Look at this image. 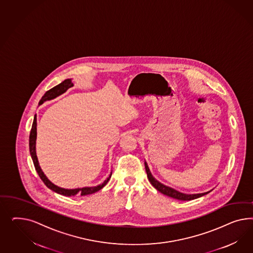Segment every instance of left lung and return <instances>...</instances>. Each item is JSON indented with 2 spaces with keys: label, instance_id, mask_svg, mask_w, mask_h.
Here are the masks:
<instances>
[{
  "label": "left lung",
  "instance_id": "obj_1",
  "mask_svg": "<svg viewBox=\"0 0 253 253\" xmlns=\"http://www.w3.org/2000/svg\"><path fill=\"white\" fill-rule=\"evenodd\" d=\"M145 167H146L147 178H148L149 182L151 183V184L153 185L154 187H155L158 191H160L161 193H162V194H164V195H166V196H168V197H170V198H172V199H179V200H192V199L200 198V197H202V196H204V195H206V194L209 193V192H208V193H202V194L187 195V194H183V193H181V192L176 191V190H174V189H172V188L168 187V186H166V185H164V184H161L160 182H158V181L152 176V174H151V172H150V170H149V169H148V166H147L146 162H145Z\"/></svg>",
  "mask_w": 253,
  "mask_h": 253
}]
</instances>
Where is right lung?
I'll use <instances>...</instances> for the list:
<instances>
[{"mask_svg": "<svg viewBox=\"0 0 253 253\" xmlns=\"http://www.w3.org/2000/svg\"><path fill=\"white\" fill-rule=\"evenodd\" d=\"M73 84L71 83V80H65L63 83L59 84L56 86L53 87L52 89H50L49 91L44 93V95L42 97V99L39 103V106L42 105L43 102H45L47 100L54 99L56 96L60 95L63 92H66L69 88L72 87ZM36 115L34 116V120H33V123H32V127H31V133H30V152H31V159L33 161V164H34V167L36 169L37 172H38L39 176L42 179V181L44 183L46 186L48 188H50L51 190L57 193V194H60L63 196H66V197H70V196H75V195H80V196H86V195H90L92 193H95V192L99 191L100 189H102L106 184H107V182L109 181L111 174L109 175V177L107 178V180L103 183V184H99L97 186H92V187H84V188H77V189H64L61 187H58L56 185H54V184H52L47 178H46L44 173L42 172V169L39 165L38 159H37V156H36V148H35V145H36V136H37V128H36Z\"/></svg>", "mask_w": 253, "mask_h": 253, "instance_id": "obj_1", "label": "right lung"}]
</instances>
